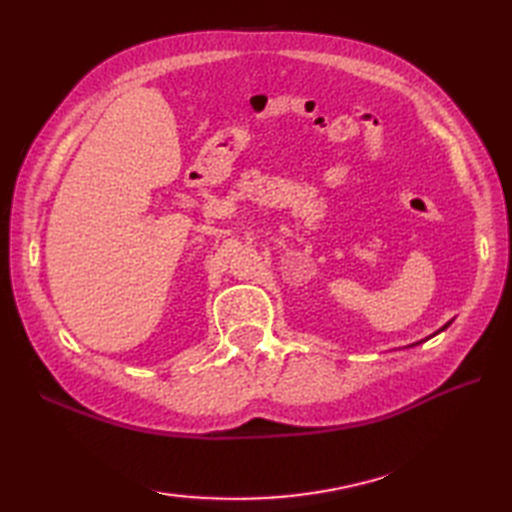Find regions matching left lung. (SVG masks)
<instances>
[{"instance_id": "8db88e82", "label": "left lung", "mask_w": 512, "mask_h": 512, "mask_svg": "<svg viewBox=\"0 0 512 512\" xmlns=\"http://www.w3.org/2000/svg\"><path fill=\"white\" fill-rule=\"evenodd\" d=\"M449 325H451V321H449V323H447V325H442V328H440V330H438V332H433V334H431V336H436V334H440V332H444V330H447V328H449ZM431 336H427V339H424V341H429V339H431ZM418 343H422V341H418ZM418 343H413V345H418Z\"/></svg>"}]
</instances>
